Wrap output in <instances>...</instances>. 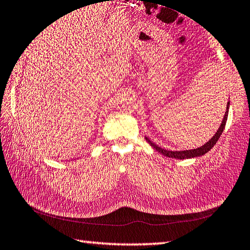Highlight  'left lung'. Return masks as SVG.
Segmentation results:
<instances>
[{
	"instance_id": "left-lung-1",
	"label": "left lung",
	"mask_w": 250,
	"mask_h": 250,
	"mask_svg": "<svg viewBox=\"0 0 250 250\" xmlns=\"http://www.w3.org/2000/svg\"><path fill=\"white\" fill-rule=\"evenodd\" d=\"M229 102L228 103V106H226V111H225V115L223 118V121H222V124L220 125L219 130H217V132L215 133L214 137H213L208 142H207L204 145H202L201 147H198V148H194V149H188V151H179V152H172V151H167V149L162 148L160 146H157L155 143H153L152 141H149V139L145 138L147 141V143L151 145L152 147H154L156 149V151L160 152L161 154H163L164 156L167 157H171V158H179V160H185V158H191V157H197V156H201L204 155V154L208 153L210 149L214 146L215 143L217 142V140L220 139L222 132H223V130L225 128V125H226V120H228V116H229Z\"/></svg>"
}]
</instances>
